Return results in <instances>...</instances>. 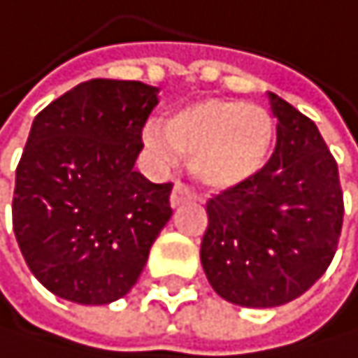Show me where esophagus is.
<instances>
[{"mask_svg":"<svg viewBox=\"0 0 358 358\" xmlns=\"http://www.w3.org/2000/svg\"><path fill=\"white\" fill-rule=\"evenodd\" d=\"M193 197H195V193H193L185 182L178 180V182L173 185V191H171L169 202H171V206H178V204H182V202H187V200H193Z\"/></svg>","mask_w":358,"mask_h":358,"instance_id":"34e87169","label":"esophagus"}]
</instances>
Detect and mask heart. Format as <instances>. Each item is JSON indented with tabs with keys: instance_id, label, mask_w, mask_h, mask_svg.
Returning a JSON list of instances; mask_svg holds the SVG:
<instances>
[{
	"instance_id": "heart-1",
	"label": "heart",
	"mask_w": 358,
	"mask_h": 358,
	"mask_svg": "<svg viewBox=\"0 0 358 358\" xmlns=\"http://www.w3.org/2000/svg\"><path fill=\"white\" fill-rule=\"evenodd\" d=\"M276 141V121L241 99L204 97L176 108L165 126L145 130L148 148L163 163L191 158L204 187L232 189L259 173Z\"/></svg>"
}]
</instances>
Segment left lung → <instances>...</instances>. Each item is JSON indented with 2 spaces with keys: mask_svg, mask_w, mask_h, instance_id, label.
Masks as SVG:
<instances>
[{
  "mask_svg": "<svg viewBox=\"0 0 358 358\" xmlns=\"http://www.w3.org/2000/svg\"><path fill=\"white\" fill-rule=\"evenodd\" d=\"M278 141L250 180L206 202L200 259L210 287L241 306H280L331 265L343 226L337 161L306 115L269 93Z\"/></svg>",
  "mask_w": 358,
  "mask_h": 358,
  "instance_id": "left-lung-1",
  "label": "left lung"
}]
</instances>
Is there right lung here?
<instances>
[{
  "label": "right lung",
  "mask_w": 358,
  "mask_h": 358,
  "mask_svg": "<svg viewBox=\"0 0 358 358\" xmlns=\"http://www.w3.org/2000/svg\"><path fill=\"white\" fill-rule=\"evenodd\" d=\"M156 93L97 78L34 117L17 165L13 228L30 271L64 300L124 298L171 217V182L134 171Z\"/></svg>",
  "instance_id": "right-lung-1"
}]
</instances>
